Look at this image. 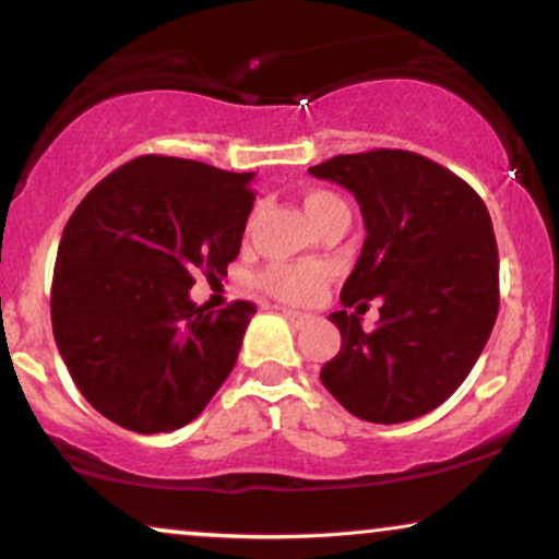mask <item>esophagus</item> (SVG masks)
Listing matches in <instances>:
<instances>
[{
  "label": "esophagus",
  "instance_id": "1",
  "mask_svg": "<svg viewBox=\"0 0 559 559\" xmlns=\"http://www.w3.org/2000/svg\"><path fill=\"white\" fill-rule=\"evenodd\" d=\"M282 316H285L295 328H302V325L312 323L310 312H297V310H287V308H285V310H282Z\"/></svg>",
  "mask_w": 559,
  "mask_h": 559
}]
</instances>
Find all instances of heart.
I'll return each instance as SVG.
<instances>
[{
  "label": "heart",
  "mask_w": 559,
  "mask_h": 559,
  "mask_svg": "<svg viewBox=\"0 0 559 559\" xmlns=\"http://www.w3.org/2000/svg\"><path fill=\"white\" fill-rule=\"evenodd\" d=\"M302 203L312 224L323 218L328 211L343 205L341 198L328 193V190H310ZM325 282H328L325 266H318V264H274L262 274V287L266 293L280 297V300L285 302L312 300V297L320 295V289L325 287Z\"/></svg>",
  "instance_id": "heart-1"
}]
</instances>
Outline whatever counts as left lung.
<instances>
[{"label": "left lung", "mask_w": 559, "mask_h": 559, "mask_svg": "<svg viewBox=\"0 0 559 559\" xmlns=\"http://www.w3.org/2000/svg\"><path fill=\"white\" fill-rule=\"evenodd\" d=\"M361 205L366 239L331 312L341 350L320 381L366 423L396 425L440 407L478 361L499 312V249L468 182L407 150L338 155L310 167ZM379 296L369 334L360 310ZM346 307H356L348 313Z\"/></svg>", "instance_id": "1"}]
</instances>
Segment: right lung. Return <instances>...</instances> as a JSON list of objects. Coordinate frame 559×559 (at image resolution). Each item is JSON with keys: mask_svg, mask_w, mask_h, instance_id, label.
<instances>
[{"mask_svg": "<svg viewBox=\"0 0 559 559\" xmlns=\"http://www.w3.org/2000/svg\"><path fill=\"white\" fill-rule=\"evenodd\" d=\"M254 173L144 155L98 182L68 218L50 318L75 386L140 435L193 423L231 373L257 308L190 300L224 277L254 205Z\"/></svg>", "mask_w": 559, "mask_h": 559, "instance_id": "1", "label": "right lung"}]
</instances>
